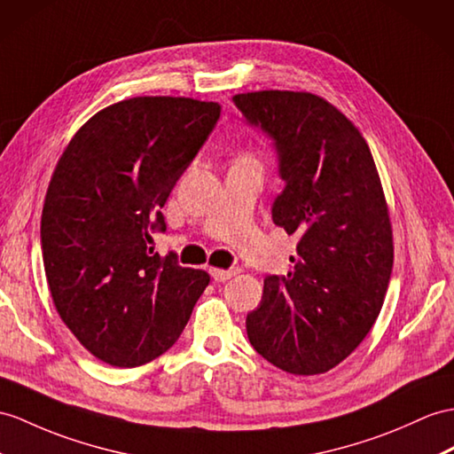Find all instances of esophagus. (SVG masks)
Returning <instances> with one entry per match:
<instances>
[{"label": "esophagus", "instance_id": "esophagus-1", "mask_svg": "<svg viewBox=\"0 0 454 454\" xmlns=\"http://www.w3.org/2000/svg\"><path fill=\"white\" fill-rule=\"evenodd\" d=\"M237 273H240L239 268H229V270H215V268H212V270H209V275H212V278L217 283H223V281H227L231 278H235Z\"/></svg>", "mask_w": 454, "mask_h": 454}]
</instances>
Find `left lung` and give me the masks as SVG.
Wrapping results in <instances>:
<instances>
[{"label":"left lung","mask_w":454,"mask_h":454,"mask_svg":"<svg viewBox=\"0 0 454 454\" xmlns=\"http://www.w3.org/2000/svg\"><path fill=\"white\" fill-rule=\"evenodd\" d=\"M271 140L285 183L271 219L298 235L286 275H268L247 316L254 350L294 375L335 368L370 333L393 271L378 169L358 129L324 98L262 90L233 98Z\"/></svg>","instance_id":"obj_1"}]
</instances>
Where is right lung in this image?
Returning <instances> with one entry per match:
<instances>
[{"instance_id":"obj_1","label":"right lung","mask_w":454,"mask_h":454,"mask_svg":"<svg viewBox=\"0 0 454 454\" xmlns=\"http://www.w3.org/2000/svg\"><path fill=\"white\" fill-rule=\"evenodd\" d=\"M221 106L130 98L96 114L53 171L42 256L53 304L82 347L119 368L175 345L209 283L153 250L161 207L217 125Z\"/></svg>"}]
</instances>
